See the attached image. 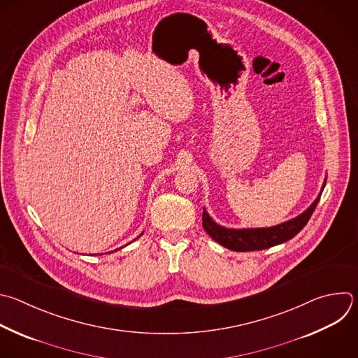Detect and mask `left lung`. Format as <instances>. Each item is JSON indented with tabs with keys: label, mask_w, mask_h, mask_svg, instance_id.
<instances>
[{
	"label": "left lung",
	"mask_w": 358,
	"mask_h": 358,
	"mask_svg": "<svg viewBox=\"0 0 358 358\" xmlns=\"http://www.w3.org/2000/svg\"><path fill=\"white\" fill-rule=\"evenodd\" d=\"M326 185V180L320 189L317 198L312 202V205L298 215L296 217L287 220L281 224L271 226V227H259V229H227L217 224L205 210L202 212V226L205 231L212 237L215 242L222 245L223 248L233 250V252H255V250H264L277 245H281L298 234L303 226L310 219L319 199L322 191Z\"/></svg>",
	"instance_id": "obj_1"
}]
</instances>
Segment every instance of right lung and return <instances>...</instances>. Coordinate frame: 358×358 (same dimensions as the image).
<instances>
[{
    "label": "right lung",
    "mask_w": 358,
    "mask_h": 358,
    "mask_svg": "<svg viewBox=\"0 0 358 358\" xmlns=\"http://www.w3.org/2000/svg\"><path fill=\"white\" fill-rule=\"evenodd\" d=\"M142 234H143V233H142Z\"/></svg>",
    "instance_id": "obj_1"
}]
</instances>
